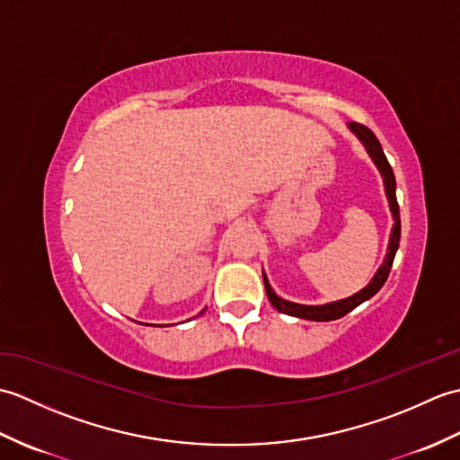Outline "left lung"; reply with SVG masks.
Segmentation results:
<instances>
[{"mask_svg": "<svg viewBox=\"0 0 460 460\" xmlns=\"http://www.w3.org/2000/svg\"><path fill=\"white\" fill-rule=\"evenodd\" d=\"M349 128H351V132L358 136L361 142H364L367 154L371 155V160L376 162L377 170L381 172V175H384L389 208H392L394 219H395V225H394V229H392V239H389V247H387V257L384 261V265L379 267V270L376 272V277L371 279V282H369L366 288H361L359 292H356L354 296L344 298V300H338V302H330V305H322V306H305V305H295V302L282 300L280 296L275 295V292H272L267 277L262 275V280H265V288H267V296L270 300V305L275 306L279 312H282V314H290V316L306 318V320H316V322H328V320H336V318L346 316L349 310H354L356 306L361 305V302L374 296L376 292L385 285V280L389 277V270H392L395 252H397V247H399V237H402V221H399V205H397V198H395V175H394L392 165H389V162L385 158L384 150H381V144L376 138V134L371 132L367 126L358 124V122H351Z\"/></svg>", "mask_w": 460, "mask_h": 460, "instance_id": "obj_1", "label": "left lung"}]
</instances>
